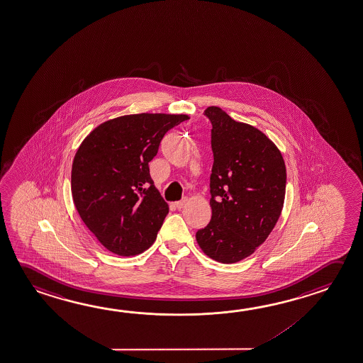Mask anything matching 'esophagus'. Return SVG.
Segmentation results:
<instances>
[{
  "mask_svg": "<svg viewBox=\"0 0 363 363\" xmlns=\"http://www.w3.org/2000/svg\"><path fill=\"white\" fill-rule=\"evenodd\" d=\"M186 203H187V199L184 197V199H182V200H179V201L174 202V206L179 208V210H181V208H184V206H186Z\"/></svg>",
  "mask_w": 363,
  "mask_h": 363,
  "instance_id": "1",
  "label": "esophagus"
}]
</instances>
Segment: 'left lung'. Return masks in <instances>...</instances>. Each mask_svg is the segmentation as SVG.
Listing matches in <instances>:
<instances>
[{
	"label": "left lung",
	"instance_id": "8db88e82",
	"mask_svg": "<svg viewBox=\"0 0 363 363\" xmlns=\"http://www.w3.org/2000/svg\"><path fill=\"white\" fill-rule=\"evenodd\" d=\"M213 125L208 225L197 230L200 248L221 263L250 256L272 232L286 191V167L277 147L252 125L220 107L205 110Z\"/></svg>",
	"mask_w": 363,
	"mask_h": 363
}]
</instances>
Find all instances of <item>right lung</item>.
<instances>
[{"label":"right lung","instance_id":"right-lung-1","mask_svg":"<svg viewBox=\"0 0 363 363\" xmlns=\"http://www.w3.org/2000/svg\"><path fill=\"white\" fill-rule=\"evenodd\" d=\"M187 115L137 113L99 125L72 164V196L99 242L115 255L135 256L157 238L168 214L149 174L168 130Z\"/></svg>","mask_w":363,"mask_h":363}]
</instances>
